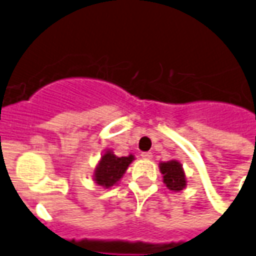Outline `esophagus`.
I'll return each mask as SVG.
<instances>
[{"label":"esophagus","mask_w":256,"mask_h":256,"mask_svg":"<svg viewBox=\"0 0 256 256\" xmlns=\"http://www.w3.org/2000/svg\"><path fill=\"white\" fill-rule=\"evenodd\" d=\"M140 156L143 158H144V160H150V158H152V154H151V152H142Z\"/></svg>","instance_id":"34e87169"}]
</instances>
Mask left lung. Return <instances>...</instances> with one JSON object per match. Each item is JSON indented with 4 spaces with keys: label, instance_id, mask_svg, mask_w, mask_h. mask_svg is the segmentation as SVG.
I'll list each match as a JSON object with an SVG mask.
<instances>
[{
    "label": "left lung",
    "instance_id": "left-lung-1",
    "mask_svg": "<svg viewBox=\"0 0 256 256\" xmlns=\"http://www.w3.org/2000/svg\"><path fill=\"white\" fill-rule=\"evenodd\" d=\"M160 172L164 176V184L169 190H184L186 186V178H184L182 165L178 161L172 160L168 162H161Z\"/></svg>",
    "mask_w": 256,
    "mask_h": 256
}]
</instances>
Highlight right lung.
<instances>
[{
	"instance_id": "right-lung-1",
	"label": "right lung",
	"mask_w": 256,
	"mask_h": 256,
	"mask_svg": "<svg viewBox=\"0 0 256 256\" xmlns=\"http://www.w3.org/2000/svg\"><path fill=\"white\" fill-rule=\"evenodd\" d=\"M132 160H134L132 154L126 156V158H118L110 151H106L102 154V160L98 162L94 180L96 181V184L102 186V188H110L121 180V177L124 176L128 165L132 164Z\"/></svg>"
}]
</instances>
